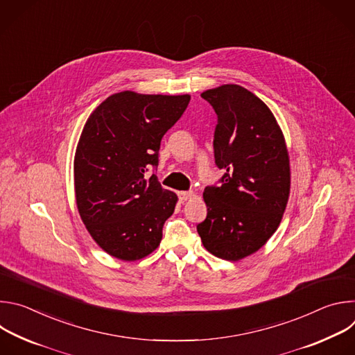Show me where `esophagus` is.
I'll return each mask as SVG.
<instances>
[{"mask_svg":"<svg viewBox=\"0 0 355 355\" xmlns=\"http://www.w3.org/2000/svg\"><path fill=\"white\" fill-rule=\"evenodd\" d=\"M193 196V192H191V191H182V192H178V199H180V202L181 204H184V202H187L189 198H192Z\"/></svg>","mask_w":355,"mask_h":355,"instance_id":"34e87169","label":"esophagus"}]
</instances>
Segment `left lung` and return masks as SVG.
Instances as JSON below:
<instances>
[{
	"mask_svg": "<svg viewBox=\"0 0 355 355\" xmlns=\"http://www.w3.org/2000/svg\"><path fill=\"white\" fill-rule=\"evenodd\" d=\"M218 115L214 150L220 185L207 187V219L196 226L214 256L239 261L260 250L285 212L291 170L275 116L248 89L225 84L200 94Z\"/></svg>",
	"mask_w": 355,
	"mask_h": 355,
	"instance_id": "obj_1",
	"label": "left lung"
}]
</instances>
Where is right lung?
Instances as JSON below:
<instances>
[{
  "mask_svg": "<svg viewBox=\"0 0 355 355\" xmlns=\"http://www.w3.org/2000/svg\"><path fill=\"white\" fill-rule=\"evenodd\" d=\"M189 99L122 91L84 125L74 156L76 202L88 233L112 257L136 261L160 245L178 198L144 173L157 167L162 139Z\"/></svg>",
  "mask_w": 355,
  "mask_h": 355,
  "instance_id": "1",
  "label": "right lung"
}]
</instances>
